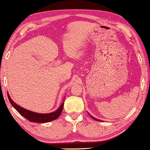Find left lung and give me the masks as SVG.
Listing matches in <instances>:
<instances>
[{"instance_id":"obj_1","label":"left lung","mask_w":150,"mask_h":150,"mask_svg":"<svg viewBox=\"0 0 150 150\" xmlns=\"http://www.w3.org/2000/svg\"><path fill=\"white\" fill-rule=\"evenodd\" d=\"M91 116V117H92V118H93V119H94V120H97V121H100V120H98V119H97V118H94V117H93V116Z\"/></svg>"}]
</instances>
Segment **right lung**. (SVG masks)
<instances>
[{
    "label": "right lung",
    "mask_w": 150,
    "mask_h": 150,
    "mask_svg": "<svg viewBox=\"0 0 150 150\" xmlns=\"http://www.w3.org/2000/svg\"><path fill=\"white\" fill-rule=\"evenodd\" d=\"M7 96H8L9 100V102H10V103L12 105L13 108L17 110V112H18L19 114H21L23 117H25L26 119H28L31 122L43 123V122L52 121V120L58 118V116L61 115L64 105V103H63L61 104V105L59 107V108H58L57 110H56L55 112H51V113L48 114H39L32 112V111L28 110L23 108H21V106L18 105L16 103L13 102L12 99L11 98V97L9 96V94H7Z\"/></svg>",
    "instance_id": "obj_1"
}]
</instances>
